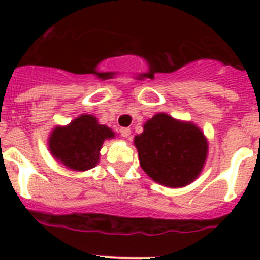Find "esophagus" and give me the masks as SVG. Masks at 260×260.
I'll return each instance as SVG.
<instances>
[{
    "label": "esophagus",
    "instance_id": "esophagus-1",
    "mask_svg": "<svg viewBox=\"0 0 260 260\" xmlns=\"http://www.w3.org/2000/svg\"><path fill=\"white\" fill-rule=\"evenodd\" d=\"M119 133H121V135H122L123 138H128L130 137V134H132V130H130L128 127H123L119 130Z\"/></svg>",
    "mask_w": 260,
    "mask_h": 260
}]
</instances>
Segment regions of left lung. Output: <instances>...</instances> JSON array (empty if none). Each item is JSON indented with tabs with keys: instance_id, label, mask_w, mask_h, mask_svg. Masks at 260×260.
<instances>
[{
	"instance_id": "left-lung-1",
	"label": "left lung",
	"mask_w": 260,
	"mask_h": 260,
	"mask_svg": "<svg viewBox=\"0 0 260 260\" xmlns=\"http://www.w3.org/2000/svg\"><path fill=\"white\" fill-rule=\"evenodd\" d=\"M141 167L155 182L167 187H183L198 178L207 160L208 141L190 121L157 113L135 135Z\"/></svg>"
}]
</instances>
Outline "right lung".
Instances as JSON below:
<instances>
[{
  "instance_id": "obj_1",
  "label": "right lung",
  "mask_w": 260,
  "mask_h": 260,
  "mask_svg": "<svg viewBox=\"0 0 260 260\" xmlns=\"http://www.w3.org/2000/svg\"><path fill=\"white\" fill-rule=\"evenodd\" d=\"M116 137L108 126L99 123L92 114H80L66 126H56L48 137L53 158L68 169L84 172L100 160V150L107 139Z\"/></svg>"
}]
</instances>
